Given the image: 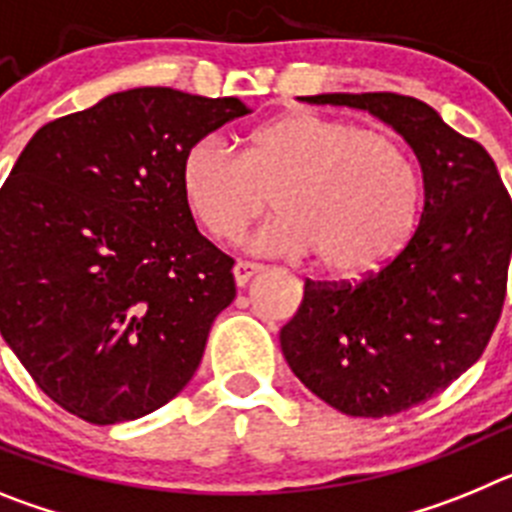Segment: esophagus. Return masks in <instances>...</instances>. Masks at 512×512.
Wrapping results in <instances>:
<instances>
[{
	"label": "esophagus",
	"mask_w": 512,
	"mask_h": 512,
	"mask_svg": "<svg viewBox=\"0 0 512 512\" xmlns=\"http://www.w3.org/2000/svg\"><path fill=\"white\" fill-rule=\"evenodd\" d=\"M259 271H261L259 264H248V261H238V264L233 266L235 284H238V287H246V284L251 282V279L256 277V274H259Z\"/></svg>",
	"instance_id": "34e87169"
}]
</instances>
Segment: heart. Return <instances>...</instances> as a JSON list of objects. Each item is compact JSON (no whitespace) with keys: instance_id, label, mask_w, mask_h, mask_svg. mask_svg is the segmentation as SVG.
Returning a JSON list of instances; mask_svg holds the SVG:
<instances>
[{"instance_id":"1","label":"heart","mask_w":512,"mask_h":512,"mask_svg":"<svg viewBox=\"0 0 512 512\" xmlns=\"http://www.w3.org/2000/svg\"><path fill=\"white\" fill-rule=\"evenodd\" d=\"M184 205L217 241H235L271 202L279 215L248 241L261 256H312L328 274L366 277L408 243L420 174L402 140L312 110L253 130L243 156L200 138L182 158Z\"/></svg>"}]
</instances>
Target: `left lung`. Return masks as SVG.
<instances>
[{
	"mask_svg": "<svg viewBox=\"0 0 512 512\" xmlns=\"http://www.w3.org/2000/svg\"><path fill=\"white\" fill-rule=\"evenodd\" d=\"M372 112L423 171L408 246L356 284H305L279 333L289 369L330 408L384 418L431 400L482 356L505 300L512 202L495 161L433 107L392 92L300 97Z\"/></svg>",
	"mask_w": 512,
	"mask_h": 512,
	"instance_id": "1",
	"label": "left lung"
}]
</instances>
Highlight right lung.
Instances as JSON below:
<instances>
[{
	"mask_svg": "<svg viewBox=\"0 0 512 512\" xmlns=\"http://www.w3.org/2000/svg\"><path fill=\"white\" fill-rule=\"evenodd\" d=\"M248 112L138 87L48 122L20 153L0 189V333L63 410L125 423L194 377L235 282L184 205L182 158Z\"/></svg>",
	"mask_w": 512,
	"mask_h": 512,
	"instance_id": "right-lung-1",
	"label": "right lung"
}]
</instances>
